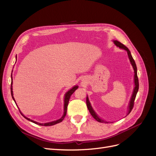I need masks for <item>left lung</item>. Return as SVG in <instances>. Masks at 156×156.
<instances>
[{
	"instance_id": "1",
	"label": "left lung",
	"mask_w": 156,
	"mask_h": 156,
	"mask_svg": "<svg viewBox=\"0 0 156 156\" xmlns=\"http://www.w3.org/2000/svg\"><path fill=\"white\" fill-rule=\"evenodd\" d=\"M114 43H115V44L117 47H119L120 48L124 49H125L126 51H127V55H128L129 58V60H130V62H131L132 66H133V69H134V72H135V76H134V79H135V88H134V90H133V94H132V96H131V100H130V103H129V111H128V113H127V115H129V113L131 112V111H132V109H133V106H134V102H135V98H136V94H137V92H138V90H139V79H138V77H137V71H136V64H135V62L134 59L133 58V57H132L131 54V53H130L129 50L128 49V48H127V47H126L124 44H122L121 43V42H120V41H117V40L114 41ZM87 105L88 109L91 115L92 116V117L94 118V119H95L96 120H97V121L99 122H104V123H108L107 122L102 120L101 119H100V118H99V117L97 116V115L96 114L95 112L94 111L92 107H91V105H90V102H89V100H88V98H87Z\"/></svg>"
}]
</instances>
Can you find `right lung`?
<instances>
[{
	"label": "right lung",
	"mask_w": 156,
	"mask_h": 156,
	"mask_svg": "<svg viewBox=\"0 0 156 156\" xmlns=\"http://www.w3.org/2000/svg\"><path fill=\"white\" fill-rule=\"evenodd\" d=\"M12 77V82H11V94H12V98L13 100H14V101H15V100H14L13 98V91H12V75H11ZM78 88V86H75L74 87H73L72 89L69 90L68 92H66V94H65V98H64V115L62 116V117L61 118V119H60L59 120H57L56 121H53V122H49V123H45V124H40V123H37V122H34V120H32L29 119H28V118L25 117L24 115H23V114H21L23 116H24L25 119L28 120H29L32 122H33V123L34 124H36L37 125H40V126H53L55 124H56L58 123H60V122H62L64 119L65 118L66 115V112H67V107H68V103H69V98H70V96H72V94L75 91V90H77ZM16 103V102H15Z\"/></svg>",
	"instance_id": "add662e5"
}]
</instances>
